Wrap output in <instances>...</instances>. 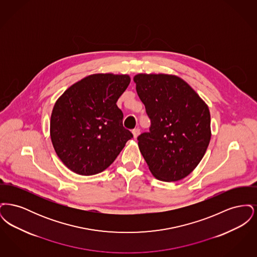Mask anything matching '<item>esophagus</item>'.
Wrapping results in <instances>:
<instances>
[{"label": "esophagus", "instance_id": "esophagus-1", "mask_svg": "<svg viewBox=\"0 0 257 257\" xmlns=\"http://www.w3.org/2000/svg\"><path fill=\"white\" fill-rule=\"evenodd\" d=\"M132 134H133L134 139H137V138H138V136L140 135V129H139V128H135L134 130L132 131Z\"/></svg>", "mask_w": 257, "mask_h": 257}]
</instances>
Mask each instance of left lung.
<instances>
[{
	"instance_id": "left-lung-1",
	"label": "left lung",
	"mask_w": 257,
	"mask_h": 257,
	"mask_svg": "<svg viewBox=\"0 0 257 257\" xmlns=\"http://www.w3.org/2000/svg\"><path fill=\"white\" fill-rule=\"evenodd\" d=\"M134 82L151 120L150 131L138 137L140 151L154 177L179 181L196 169L207 150V104L175 75L137 74Z\"/></svg>"
}]
</instances>
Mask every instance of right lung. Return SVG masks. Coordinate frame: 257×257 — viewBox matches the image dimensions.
Returning a JSON list of instances; mask_svg holds the SVG:
<instances>
[{"label":"right lung","instance_id":"1","mask_svg":"<svg viewBox=\"0 0 257 257\" xmlns=\"http://www.w3.org/2000/svg\"><path fill=\"white\" fill-rule=\"evenodd\" d=\"M127 74L89 75L56 101L50 136L61 162L80 175L105 171L133 135L123 127L117 99L130 84Z\"/></svg>","mask_w":257,"mask_h":257}]
</instances>
